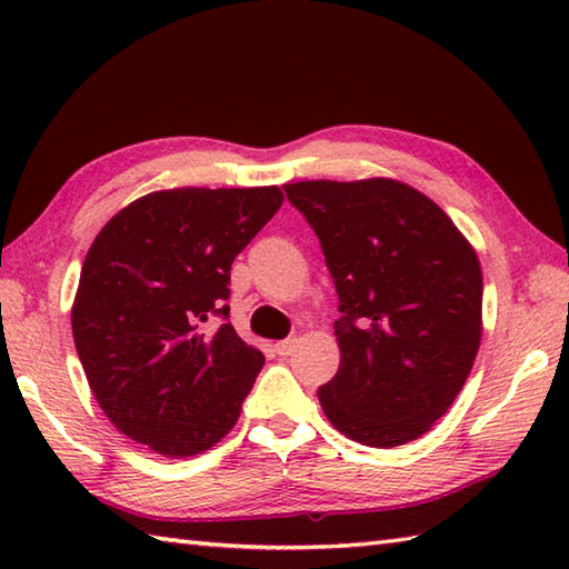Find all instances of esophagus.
I'll list each match as a JSON object with an SVG mask.
<instances>
[{
	"label": "esophagus",
	"mask_w": 569,
	"mask_h": 569,
	"mask_svg": "<svg viewBox=\"0 0 569 569\" xmlns=\"http://www.w3.org/2000/svg\"><path fill=\"white\" fill-rule=\"evenodd\" d=\"M296 345H298L296 337H288V340L276 342V355H278V357H288V355H293Z\"/></svg>",
	"instance_id": "obj_1"
}]
</instances>
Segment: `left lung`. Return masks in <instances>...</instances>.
Returning <instances> with one entry per match:
<instances>
[{
    "mask_svg": "<svg viewBox=\"0 0 569 569\" xmlns=\"http://www.w3.org/2000/svg\"><path fill=\"white\" fill-rule=\"evenodd\" d=\"M286 196L316 229L340 296V369L320 386L347 438L398 447L447 413L481 342V266L428 196L393 178L300 180Z\"/></svg>",
    "mask_w": 569,
    "mask_h": 569,
    "instance_id": "8db88e82",
    "label": "left lung"
}]
</instances>
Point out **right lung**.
Segmentation results:
<instances>
[{
  "mask_svg": "<svg viewBox=\"0 0 569 569\" xmlns=\"http://www.w3.org/2000/svg\"><path fill=\"white\" fill-rule=\"evenodd\" d=\"M283 202L266 188L156 190L119 210L84 257L72 340L104 416L163 457L234 428L263 355L229 322V269Z\"/></svg>",
  "mask_w": 569,
  "mask_h": 569,
  "instance_id": "add662e5",
  "label": "right lung"
}]
</instances>
